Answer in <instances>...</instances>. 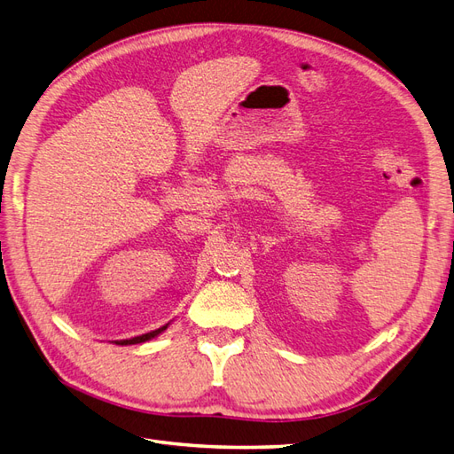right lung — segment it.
Returning a JSON list of instances; mask_svg holds the SVG:
<instances>
[{
  "label": "right lung",
  "mask_w": 454,
  "mask_h": 454,
  "mask_svg": "<svg viewBox=\"0 0 454 454\" xmlns=\"http://www.w3.org/2000/svg\"><path fill=\"white\" fill-rule=\"evenodd\" d=\"M162 330H167V326H162L155 332H149V333H144V335H137V338H132V340H122V341H116V345H134V343H144L151 338H155V335H159Z\"/></svg>",
  "instance_id": "right-lung-1"
}]
</instances>
